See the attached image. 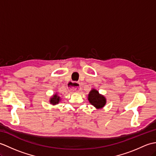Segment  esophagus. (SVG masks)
Wrapping results in <instances>:
<instances>
[{"label":"esophagus","mask_w":156,"mask_h":156,"mask_svg":"<svg viewBox=\"0 0 156 156\" xmlns=\"http://www.w3.org/2000/svg\"><path fill=\"white\" fill-rule=\"evenodd\" d=\"M80 85L78 82H69L68 84V89L72 92H78L80 90Z\"/></svg>","instance_id":"esophagus-1"}]
</instances>
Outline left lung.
Instances as JSON below:
<instances>
[{
    "label": "left lung",
    "instance_id": "obj_1",
    "mask_svg": "<svg viewBox=\"0 0 156 156\" xmlns=\"http://www.w3.org/2000/svg\"><path fill=\"white\" fill-rule=\"evenodd\" d=\"M88 100L89 102L93 105L96 108H102L105 107L107 103V100L103 95L99 94L98 90L96 89H92L88 95Z\"/></svg>",
    "mask_w": 156,
    "mask_h": 156
}]
</instances>
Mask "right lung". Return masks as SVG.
Instances as JSON below:
<instances>
[{
    "mask_svg": "<svg viewBox=\"0 0 156 156\" xmlns=\"http://www.w3.org/2000/svg\"><path fill=\"white\" fill-rule=\"evenodd\" d=\"M61 101L60 97L58 96L57 94H55L52 96V97L50 98V101H49V102L53 105H58L59 101Z\"/></svg>",
    "mask_w": 156,
    "mask_h": 156,
    "instance_id": "1",
    "label": "right lung"
}]
</instances>
